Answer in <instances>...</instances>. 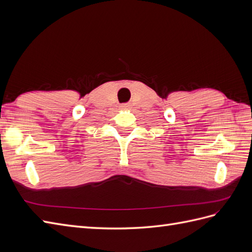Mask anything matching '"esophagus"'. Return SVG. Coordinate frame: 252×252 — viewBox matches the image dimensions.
<instances>
[{"label":"esophagus","mask_w":252,"mask_h":252,"mask_svg":"<svg viewBox=\"0 0 252 252\" xmlns=\"http://www.w3.org/2000/svg\"><path fill=\"white\" fill-rule=\"evenodd\" d=\"M129 106H130L129 104H124V105H122V108H123V109H128Z\"/></svg>","instance_id":"esophagus-1"}]
</instances>
